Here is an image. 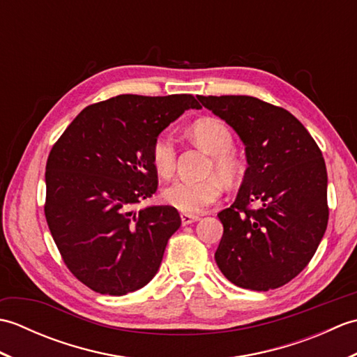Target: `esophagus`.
<instances>
[{
    "mask_svg": "<svg viewBox=\"0 0 357 357\" xmlns=\"http://www.w3.org/2000/svg\"><path fill=\"white\" fill-rule=\"evenodd\" d=\"M196 221H199V216L196 215H187V213H181V222L183 225H188V224H193Z\"/></svg>",
    "mask_w": 357,
    "mask_h": 357,
    "instance_id": "34e87169",
    "label": "esophagus"
}]
</instances>
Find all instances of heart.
I'll list each match as a JSON object with an SVG mask.
<instances>
[{"label":"heart","mask_w":357,"mask_h":357,"mask_svg":"<svg viewBox=\"0 0 357 357\" xmlns=\"http://www.w3.org/2000/svg\"><path fill=\"white\" fill-rule=\"evenodd\" d=\"M190 135L204 150L213 155L210 172H215L227 184L238 181L242 173V162L230 150L233 147V133L222 119L207 116L195 121L190 127ZM151 162L161 176H172L176 167V146L170 135L156 136L151 146ZM219 178L210 176L202 181L178 179L165 188L162 198L170 207L183 213H201L221 198L222 183Z\"/></svg>","instance_id":"obj_1"}]
</instances>
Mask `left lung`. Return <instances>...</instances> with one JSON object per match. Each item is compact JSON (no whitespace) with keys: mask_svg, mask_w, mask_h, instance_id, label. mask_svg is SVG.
I'll use <instances>...</instances> for the list:
<instances>
[{"mask_svg":"<svg viewBox=\"0 0 357 357\" xmlns=\"http://www.w3.org/2000/svg\"><path fill=\"white\" fill-rule=\"evenodd\" d=\"M198 100L239 135L248 164L236 199L218 213L224 225L218 267L241 288L282 287L307 267L327 230L322 151L282 107L245 95ZM252 202L260 207L250 209Z\"/></svg>","mask_w":357,"mask_h":357,"instance_id":"obj_1","label":"left lung"}]
</instances>
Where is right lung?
Returning <instances> with one entry per match:
<instances>
[{
  "label": "right lung",
  "mask_w": 357,
  "mask_h": 357,
  "mask_svg": "<svg viewBox=\"0 0 357 357\" xmlns=\"http://www.w3.org/2000/svg\"><path fill=\"white\" fill-rule=\"evenodd\" d=\"M188 109L193 95H118L89 105L66 128L45 164L44 213L73 276L93 291L123 296L147 285L181 216L151 198V146Z\"/></svg>",
  "instance_id": "1"
}]
</instances>
